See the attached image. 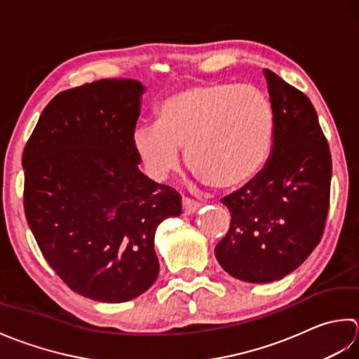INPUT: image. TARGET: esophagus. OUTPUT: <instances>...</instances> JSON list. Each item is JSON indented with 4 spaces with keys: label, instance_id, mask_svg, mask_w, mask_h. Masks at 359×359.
Here are the masks:
<instances>
[{
    "label": "esophagus",
    "instance_id": "1",
    "mask_svg": "<svg viewBox=\"0 0 359 359\" xmlns=\"http://www.w3.org/2000/svg\"><path fill=\"white\" fill-rule=\"evenodd\" d=\"M201 204L195 200H190V198H182V212H184V215H192L194 212H196L200 209Z\"/></svg>",
    "mask_w": 359,
    "mask_h": 359
}]
</instances>
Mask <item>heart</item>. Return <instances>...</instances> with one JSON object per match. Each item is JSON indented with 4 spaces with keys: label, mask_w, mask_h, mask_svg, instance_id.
I'll return each mask as SVG.
<instances>
[{
    "label": "heart",
    "mask_w": 359,
    "mask_h": 359,
    "mask_svg": "<svg viewBox=\"0 0 359 359\" xmlns=\"http://www.w3.org/2000/svg\"><path fill=\"white\" fill-rule=\"evenodd\" d=\"M156 118L133 133L135 151L155 178L177 169L186 149L189 167L208 186L236 189L257 177L271 155L273 105L252 85L184 88L159 105Z\"/></svg>",
    "instance_id": "obj_1"
}]
</instances>
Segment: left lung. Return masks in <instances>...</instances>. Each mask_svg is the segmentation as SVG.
<instances>
[{"label": "left lung", "mask_w": 359, "mask_h": 359, "mask_svg": "<svg viewBox=\"0 0 359 359\" xmlns=\"http://www.w3.org/2000/svg\"><path fill=\"white\" fill-rule=\"evenodd\" d=\"M274 111L271 155L263 170L222 203L231 228L217 260L238 280L268 283L319 245L330 203L332 156L316 109L304 93L263 69Z\"/></svg>", "instance_id": "8db88e82"}]
</instances>
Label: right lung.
Here are the masks:
<instances>
[{"mask_svg":"<svg viewBox=\"0 0 359 359\" xmlns=\"http://www.w3.org/2000/svg\"><path fill=\"white\" fill-rule=\"evenodd\" d=\"M145 86L104 79L43 109L23 153L25 214L50 268L77 294L119 304L155 283L158 224L181 196L139 170L133 133Z\"/></svg>","mask_w":359,"mask_h":359,"instance_id":"obj_1","label":"right lung"}]
</instances>
